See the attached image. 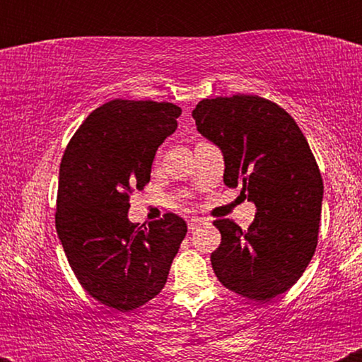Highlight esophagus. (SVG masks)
Here are the masks:
<instances>
[{"instance_id":"1","label":"esophagus","mask_w":362,"mask_h":362,"mask_svg":"<svg viewBox=\"0 0 362 362\" xmlns=\"http://www.w3.org/2000/svg\"><path fill=\"white\" fill-rule=\"evenodd\" d=\"M206 219L204 218H199V216H194L192 219H189V230L194 231L199 224H204Z\"/></svg>"}]
</instances>
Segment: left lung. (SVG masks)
Wrapping results in <instances>:
<instances>
[{"label":"left lung","instance_id":"obj_1","mask_svg":"<svg viewBox=\"0 0 362 362\" xmlns=\"http://www.w3.org/2000/svg\"><path fill=\"white\" fill-rule=\"evenodd\" d=\"M197 131L223 151L228 187L257 207L243 231L216 219L221 243L211 253L219 282L255 301L296 284L317 250L323 180L308 141L282 107L257 95L204 98L192 112Z\"/></svg>","mask_w":362,"mask_h":362}]
</instances>
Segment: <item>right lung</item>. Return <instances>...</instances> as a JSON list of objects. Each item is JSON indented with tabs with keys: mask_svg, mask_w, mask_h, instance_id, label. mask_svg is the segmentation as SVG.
Instances as JSON below:
<instances>
[{
	"mask_svg": "<svg viewBox=\"0 0 362 362\" xmlns=\"http://www.w3.org/2000/svg\"><path fill=\"white\" fill-rule=\"evenodd\" d=\"M180 114L170 102L115 98L91 112L62 155L57 235L76 279L109 308L131 311L160 294L187 235L173 213L148 226L127 218Z\"/></svg>",
	"mask_w": 362,
	"mask_h": 362,
	"instance_id": "right-lung-1",
	"label": "right lung"
}]
</instances>
